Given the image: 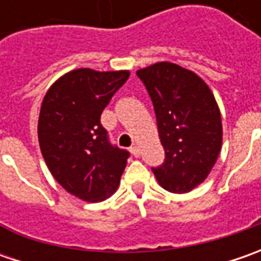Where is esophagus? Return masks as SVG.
<instances>
[{
    "mask_svg": "<svg viewBox=\"0 0 261 261\" xmlns=\"http://www.w3.org/2000/svg\"><path fill=\"white\" fill-rule=\"evenodd\" d=\"M130 152H132V155L134 156H139L141 155V149H139V146L134 145L130 148Z\"/></svg>",
    "mask_w": 261,
    "mask_h": 261,
    "instance_id": "esophagus-1",
    "label": "esophagus"
}]
</instances>
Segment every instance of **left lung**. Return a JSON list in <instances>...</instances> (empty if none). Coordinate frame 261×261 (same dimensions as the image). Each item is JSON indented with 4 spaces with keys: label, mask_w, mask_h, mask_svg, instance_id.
<instances>
[{
    "label": "left lung",
    "mask_w": 261,
    "mask_h": 261,
    "mask_svg": "<svg viewBox=\"0 0 261 261\" xmlns=\"http://www.w3.org/2000/svg\"><path fill=\"white\" fill-rule=\"evenodd\" d=\"M154 106L166 158L152 167L168 192L187 193L205 180L222 145V122L215 97L195 72L158 62L136 72Z\"/></svg>",
    "instance_id": "left-lung-1"
}]
</instances>
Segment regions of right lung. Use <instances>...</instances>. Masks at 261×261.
Here are the masks:
<instances>
[{
	"mask_svg": "<svg viewBox=\"0 0 261 261\" xmlns=\"http://www.w3.org/2000/svg\"><path fill=\"white\" fill-rule=\"evenodd\" d=\"M127 78L129 71L75 69L49 88L40 107L37 135L46 166L66 192L86 202L115 193L129 158L100 122Z\"/></svg>",
	"mask_w": 261,
	"mask_h": 261,
	"instance_id": "obj_1",
	"label": "right lung"
}]
</instances>
